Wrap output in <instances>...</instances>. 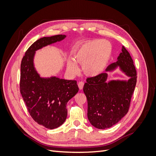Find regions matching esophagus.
Listing matches in <instances>:
<instances>
[{
	"label": "esophagus",
	"mask_w": 156,
	"mask_h": 156,
	"mask_svg": "<svg viewBox=\"0 0 156 156\" xmlns=\"http://www.w3.org/2000/svg\"><path fill=\"white\" fill-rule=\"evenodd\" d=\"M78 87H79L80 90H82L83 88V87H84V82L79 81L78 83Z\"/></svg>",
	"instance_id": "1"
}]
</instances>
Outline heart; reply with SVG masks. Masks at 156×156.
I'll return each mask as SVG.
<instances>
[{"label": "heart", "mask_w": 156, "mask_h": 156, "mask_svg": "<svg viewBox=\"0 0 156 156\" xmlns=\"http://www.w3.org/2000/svg\"><path fill=\"white\" fill-rule=\"evenodd\" d=\"M112 48L107 40L100 39L84 42L73 55L74 60L69 59L67 69L69 73L76 74L79 68L76 62L82 64L84 73L87 76L95 77L106 68L112 55Z\"/></svg>", "instance_id": "b5f03b06"}]
</instances>
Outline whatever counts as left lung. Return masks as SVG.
I'll use <instances>...</instances> for the list:
<instances>
[{
    "label": "left lung",
    "instance_id": "1",
    "mask_svg": "<svg viewBox=\"0 0 156 156\" xmlns=\"http://www.w3.org/2000/svg\"><path fill=\"white\" fill-rule=\"evenodd\" d=\"M116 62L105 72L87 79L83 91L88 101V119L98 129H107L118 123L128 112L136 83V72L129 52L122 46ZM119 66L130 78L127 81H106L107 71Z\"/></svg>",
    "mask_w": 156,
    "mask_h": 156
}]
</instances>
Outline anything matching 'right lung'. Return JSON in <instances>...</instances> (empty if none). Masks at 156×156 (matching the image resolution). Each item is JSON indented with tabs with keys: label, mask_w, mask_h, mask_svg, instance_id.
Returning a JSON list of instances; mask_svg holds the SVG:
<instances>
[{
	"label": "right lung",
	"mask_w": 156,
	"mask_h": 156,
	"mask_svg": "<svg viewBox=\"0 0 156 156\" xmlns=\"http://www.w3.org/2000/svg\"><path fill=\"white\" fill-rule=\"evenodd\" d=\"M66 35L44 37L26 51L21 64L20 92L30 115L37 124L50 129L66 120V105L79 91L77 81L56 77L42 78L34 66L36 51L64 40Z\"/></svg>",
	"instance_id": "right-lung-1"
}]
</instances>
